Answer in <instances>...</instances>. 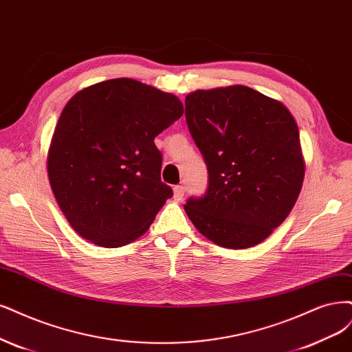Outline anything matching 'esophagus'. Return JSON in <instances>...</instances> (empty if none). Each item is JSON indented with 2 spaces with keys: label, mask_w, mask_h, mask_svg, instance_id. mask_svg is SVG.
Here are the masks:
<instances>
[{
  "label": "esophagus",
  "mask_w": 352,
  "mask_h": 352,
  "mask_svg": "<svg viewBox=\"0 0 352 352\" xmlns=\"http://www.w3.org/2000/svg\"><path fill=\"white\" fill-rule=\"evenodd\" d=\"M185 195V186L184 185H176L173 188V197L176 201H182Z\"/></svg>",
  "instance_id": "34e87169"
}]
</instances>
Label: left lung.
Here are the masks:
<instances>
[{
	"label": "left lung",
	"mask_w": 352,
	"mask_h": 352,
	"mask_svg": "<svg viewBox=\"0 0 352 352\" xmlns=\"http://www.w3.org/2000/svg\"><path fill=\"white\" fill-rule=\"evenodd\" d=\"M185 118L208 170L207 192L186 201L190 221L218 246L259 245L293 210L305 179L294 118L245 86L188 94Z\"/></svg>",
	"instance_id": "8db88e82"
}]
</instances>
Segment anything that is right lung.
I'll return each instance as SVG.
<instances>
[{
	"label": "right lung",
	"instance_id": "add662e5",
	"mask_svg": "<svg viewBox=\"0 0 352 352\" xmlns=\"http://www.w3.org/2000/svg\"><path fill=\"white\" fill-rule=\"evenodd\" d=\"M182 115L176 96L131 78L94 84L65 104L47 153V176L81 237L119 248L147 232L173 197L160 177L163 155L154 138Z\"/></svg>",
	"mask_w": 352,
	"mask_h": 352
}]
</instances>
